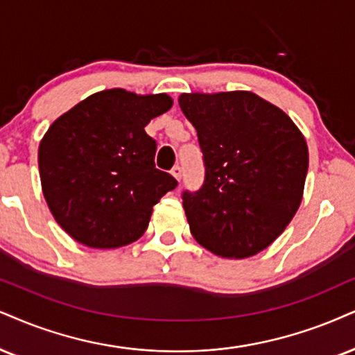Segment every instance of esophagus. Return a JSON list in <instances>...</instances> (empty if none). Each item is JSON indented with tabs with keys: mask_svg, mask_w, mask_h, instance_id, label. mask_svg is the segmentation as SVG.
<instances>
[{
	"mask_svg": "<svg viewBox=\"0 0 355 355\" xmlns=\"http://www.w3.org/2000/svg\"><path fill=\"white\" fill-rule=\"evenodd\" d=\"M171 174H173V176L178 179V181H181V178H182V168H181V166H174V168L171 169Z\"/></svg>",
	"mask_w": 355,
	"mask_h": 355,
	"instance_id": "34e87169",
	"label": "esophagus"
}]
</instances>
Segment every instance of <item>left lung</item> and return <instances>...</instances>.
Segmentation results:
<instances>
[{"mask_svg": "<svg viewBox=\"0 0 355 355\" xmlns=\"http://www.w3.org/2000/svg\"><path fill=\"white\" fill-rule=\"evenodd\" d=\"M179 107L198 131L205 178L182 192L191 234L225 258L265 250L298 211L308 144L278 107L252 92L182 94Z\"/></svg>", "mask_w": 355, "mask_h": 355, "instance_id": "8db88e82", "label": "left lung"}]
</instances>
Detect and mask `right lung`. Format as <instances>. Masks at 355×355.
<instances>
[{"mask_svg":"<svg viewBox=\"0 0 355 355\" xmlns=\"http://www.w3.org/2000/svg\"><path fill=\"white\" fill-rule=\"evenodd\" d=\"M173 107L166 94L110 89L90 95L49 126L39 144L46 202L62 229L92 248L138 240L153 205L178 181L156 169L144 126Z\"/></svg>","mask_w":355,"mask_h":355,"instance_id":"1","label":"right lung"}]
</instances>
